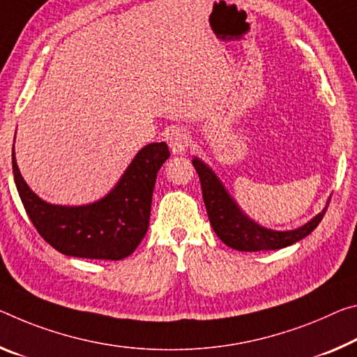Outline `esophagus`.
Masks as SVG:
<instances>
[{
	"label": "esophagus",
	"instance_id": "obj_1",
	"mask_svg": "<svg viewBox=\"0 0 357 357\" xmlns=\"http://www.w3.org/2000/svg\"><path fill=\"white\" fill-rule=\"evenodd\" d=\"M167 141H168V146H169V151H172V154L183 155L189 146V135L184 128L174 127L169 130Z\"/></svg>",
	"mask_w": 357,
	"mask_h": 357
}]
</instances>
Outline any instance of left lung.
<instances>
[{"instance_id":"obj_1","label":"left lung","mask_w":357,"mask_h":357,"mask_svg":"<svg viewBox=\"0 0 357 357\" xmlns=\"http://www.w3.org/2000/svg\"><path fill=\"white\" fill-rule=\"evenodd\" d=\"M192 163H194L200 176L203 202H205L213 230L216 231L219 240L224 245L236 251L252 252L281 250V248L291 246L294 243L303 240L318 227L331 202V199H327L324 209L301 227L292 230L267 229L243 211L234 197L229 194V190L225 189L222 181L219 179L206 162H203L199 157H194Z\"/></svg>"}]
</instances>
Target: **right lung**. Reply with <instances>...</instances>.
<instances>
[{
  "label": "right lung",
  "mask_w": 357,
  "mask_h": 357,
  "mask_svg": "<svg viewBox=\"0 0 357 357\" xmlns=\"http://www.w3.org/2000/svg\"><path fill=\"white\" fill-rule=\"evenodd\" d=\"M168 157L163 141L144 146L114 188L86 205H54L36 195L22 176L14 146L13 173L26 214L50 246L71 257L121 260L137 250L148 231L155 178Z\"/></svg>",
  "instance_id": "right-lung-1"
}]
</instances>
